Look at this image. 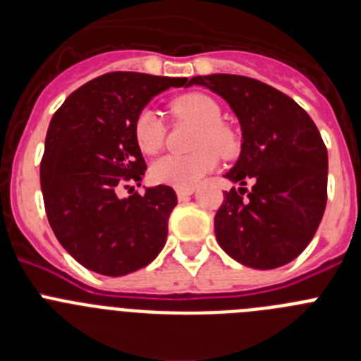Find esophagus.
<instances>
[{
	"mask_svg": "<svg viewBox=\"0 0 361 361\" xmlns=\"http://www.w3.org/2000/svg\"><path fill=\"white\" fill-rule=\"evenodd\" d=\"M193 188H190V190H177V199L178 200H186L188 197L190 195H193Z\"/></svg>",
	"mask_w": 361,
	"mask_h": 361,
	"instance_id": "34e87169",
	"label": "esophagus"
}]
</instances>
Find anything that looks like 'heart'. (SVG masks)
<instances>
[{
  "mask_svg": "<svg viewBox=\"0 0 361 361\" xmlns=\"http://www.w3.org/2000/svg\"><path fill=\"white\" fill-rule=\"evenodd\" d=\"M175 116L199 124L190 155H164L149 168V175L157 184L190 190L195 188L219 164V151L231 157L238 149V139L229 126L222 123V111L215 99L206 94H186L173 101ZM164 123L153 108H142L133 121V139L146 155H153L164 145Z\"/></svg>",
  "mask_w": 361,
  "mask_h": 361,
  "instance_id": "b5f03b06",
  "label": "heart"
}]
</instances>
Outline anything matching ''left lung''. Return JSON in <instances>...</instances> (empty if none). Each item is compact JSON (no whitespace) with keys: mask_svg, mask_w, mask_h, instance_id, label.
Segmentation results:
<instances>
[{"mask_svg":"<svg viewBox=\"0 0 361 361\" xmlns=\"http://www.w3.org/2000/svg\"><path fill=\"white\" fill-rule=\"evenodd\" d=\"M229 104L242 130L240 155L224 175L215 215L220 247L253 269L289 264L314 237L327 204V148L307 111L273 86L231 73L186 79ZM253 182L245 195L243 186Z\"/></svg>","mask_w":361,"mask_h":361,"instance_id":"8db88e82","label":"left lung"}]
</instances>
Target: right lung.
<instances>
[{
  "mask_svg": "<svg viewBox=\"0 0 361 361\" xmlns=\"http://www.w3.org/2000/svg\"><path fill=\"white\" fill-rule=\"evenodd\" d=\"M184 85L186 78L110 72L72 92L54 114L39 170L44 209L59 244L86 269L128 275L164 247L175 191L159 184L119 199L117 188L141 186L145 177L133 139L137 114Z\"/></svg>",
  "mask_w": 361,
  "mask_h": 361,
  "instance_id": "1",
  "label": "right lung"
}]
</instances>
